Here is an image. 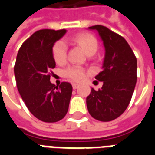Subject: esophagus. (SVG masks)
<instances>
[{"instance_id": "1", "label": "esophagus", "mask_w": 155, "mask_h": 155, "mask_svg": "<svg viewBox=\"0 0 155 155\" xmlns=\"http://www.w3.org/2000/svg\"><path fill=\"white\" fill-rule=\"evenodd\" d=\"M78 86H79V84H76V83H73V84H72V87H73L74 90H76L78 88Z\"/></svg>"}]
</instances>
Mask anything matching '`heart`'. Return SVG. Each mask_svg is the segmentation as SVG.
<instances>
[{
    "instance_id": "heart-1",
    "label": "heart",
    "mask_w": 155,
    "mask_h": 155,
    "mask_svg": "<svg viewBox=\"0 0 155 155\" xmlns=\"http://www.w3.org/2000/svg\"><path fill=\"white\" fill-rule=\"evenodd\" d=\"M65 42L79 45L88 55L95 53L98 49V41L94 35L88 32H81L66 39ZM52 56L54 62L58 64H63L67 58V47L64 41H58L52 47ZM65 77L74 81H81L85 76L84 69L79 66H69L64 71Z\"/></svg>"
}]
</instances>
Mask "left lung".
Here are the masks:
<instances>
[{"label": "left lung", "instance_id": "left-lung-1", "mask_svg": "<svg viewBox=\"0 0 155 155\" xmlns=\"http://www.w3.org/2000/svg\"><path fill=\"white\" fill-rule=\"evenodd\" d=\"M96 30L105 48L103 71L95 79L103 81L101 89H91L86 98L88 111L95 120L108 122L125 111L133 95L137 81V59L126 40L104 25L89 27Z\"/></svg>", "mask_w": 155, "mask_h": 155}]
</instances>
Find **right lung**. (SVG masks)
<instances>
[{
  "label": "right lung",
  "mask_w": 155,
  "mask_h": 155,
  "mask_svg": "<svg viewBox=\"0 0 155 155\" xmlns=\"http://www.w3.org/2000/svg\"><path fill=\"white\" fill-rule=\"evenodd\" d=\"M66 30L44 29L35 31L21 45L14 72L17 89L30 112L38 120L54 123L67 114L72 85L62 82L51 84V71L55 67L52 47Z\"/></svg>",
  "instance_id": "1"
}]
</instances>
